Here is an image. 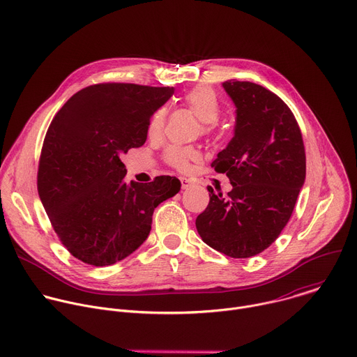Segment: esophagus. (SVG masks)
<instances>
[{
    "instance_id": "obj_1",
    "label": "esophagus",
    "mask_w": 357,
    "mask_h": 357,
    "mask_svg": "<svg viewBox=\"0 0 357 357\" xmlns=\"http://www.w3.org/2000/svg\"><path fill=\"white\" fill-rule=\"evenodd\" d=\"M181 185H182V189H188L192 185V182L186 178H181Z\"/></svg>"
}]
</instances>
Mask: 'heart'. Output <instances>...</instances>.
<instances>
[{"instance_id": "1", "label": "heart", "mask_w": 357, "mask_h": 357, "mask_svg": "<svg viewBox=\"0 0 357 357\" xmlns=\"http://www.w3.org/2000/svg\"><path fill=\"white\" fill-rule=\"evenodd\" d=\"M185 105L193 112V114L199 119L203 125H215L220 117V103L215 93L207 86H196L185 95ZM167 110L165 107L157 109L149 121L147 132L150 137H157L162 133L165 125ZM197 158V153L192 149H169L167 153L168 162L178 168L186 169L190 161Z\"/></svg>"}]
</instances>
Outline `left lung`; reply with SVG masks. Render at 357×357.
<instances>
[{"mask_svg": "<svg viewBox=\"0 0 357 357\" xmlns=\"http://www.w3.org/2000/svg\"><path fill=\"white\" fill-rule=\"evenodd\" d=\"M222 88L235 105L234 137L211 167L232 189L224 196L207 186L210 202L196 228L213 250L251 258L276 241L305 181V151L289 106L269 89L228 79Z\"/></svg>", "mask_w": 357, "mask_h": 357, "instance_id": "obj_1", "label": "left lung"}]
</instances>
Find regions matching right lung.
Segmentation results:
<instances>
[{"label":"right lung","instance_id":"obj_1","mask_svg":"<svg viewBox=\"0 0 357 357\" xmlns=\"http://www.w3.org/2000/svg\"><path fill=\"white\" fill-rule=\"evenodd\" d=\"M172 86L98 84L73 95L45 137L38 190L63 245L92 266L133 254L150 235L153 213L181 190L175 176L125 182L121 160L147 140L151 114Z\"/></svg>","mask_w":357,"mask_h":357}]
</instances>
